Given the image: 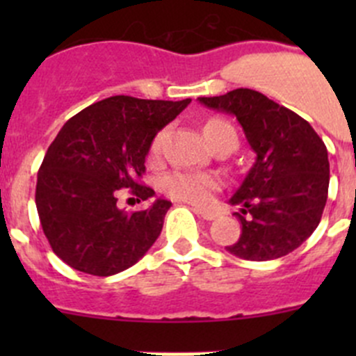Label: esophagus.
Wrapping results in <instances>:
<instances>
[{
    "mask_svg": "<svg viewBox=\"0 0 356 356\" xmlns=\"http://www.w3.org/2000/svg\"><path fill=\"white\" fill-rule=\"evenodd\" d=\"M195 211L198 215H201V217H203L204 220H215V218H217V213H215V211H211V210H204V208L196 207Z\"/></svg>",
    "mask_w": 356,
    "mask_h": 356,
    "instance_id": "34e87169",
    "label": "esophagus"
}]
</instances>
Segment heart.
<instances>
[{
	"label": "heart",
	"mask_w": 356,
	"mask_h": 356,
	"mask_svg": "<svg viewBox=\"0 0 356 356\" xmlns=\"http://www.w3.org/2000/svg\"><path fill=\"white\" fill-rule=\"evenodd\" d=\"M229 134L232 136L234 143H238V136H236L234 127L224 120H213L208 122L204 125V138L210 139L217 134ZM165 138H167V131H160L153 138L152 143V155L156 156L161 152ZM220 188V179L217 175L203 174V172H188V170H175L165 175L161 179V189L167 196L179 201H188V203L195 204H207L211 200L213 191Z\"/></svg>",
	"instance_id": "obj_1"
}]
</instances>
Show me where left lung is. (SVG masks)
<instances>
[{"mask_svg":"<svg viewBox=\"0 0 356 356\" xmlns=\"http://www.w3.org/2000/svg\"><path fill=\"white\" fill-rule=\"evenodd\" d=\"M208 108L238 118L257 153L234 193L241 204V236L227 248L245 260H275L296 250L317 229L329 191L327 148L300 115L261 92L239 88L198 98Z\"/></svg>","mask_w":356,"mask_h":356,"instance_id":"1","label":"left lung"}]
</instances>
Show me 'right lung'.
Wrapping results in <instances>:
<instances>
[{
  "mask_svg": "<svg viewBox=\"0 0 356 356\" xmlns=\"http://www.w3.org/2000/svg\"><path fill=\"white\" fill-rule=\"evenodd\" d=\"M189 103L111 96L63 125L35 184L39 220L56 257L98 277L118 274L145 257L172 203L156 200L129 213L117 207L118 193L131 189L138 203L155 195L139 182L146 155L156 132Z\"/></svg>",
  "mask_w": 356,
  "mask_h": 356,
  "instance_id": "add662e5",
  "label": "right lung"
}]
</instances>
